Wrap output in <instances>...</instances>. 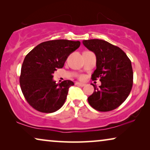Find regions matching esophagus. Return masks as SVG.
I'll return each instance as SVG.
<instances>
[{"mask_svg": "<svg viewBox=\"0 0 150 150\" xmlns=\"http://www.w3.org/2000/svg\"><path fill=\"white\" fill-rule=\"evenodd\" d=\"M76 85H78V86H80V87H84V86L85 85V83H79V82H76V83H75Z\"/></svg>", "mask_w": 150, "mask_h": 150, "instance_id": "esophagus-1", "label": "esophagus"}]
</instances>
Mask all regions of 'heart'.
I'll list each match as a JSON object with an SVG mask.
<instances>
[{
	"mask_svg": "<svg viewBox=\"0 0 150 150\" xmlns=\"http://www.w3.org/2000/svg\"><path fill=\"white\" fill-rule=\"evenodd\" d=\"M83 76H81V77H80V79H83Z\"/></svg>",
	"mask_w": 150,
	"mask_h": 150,
	"instance_id": "1",
	"label": "heart"
}]
</instances>
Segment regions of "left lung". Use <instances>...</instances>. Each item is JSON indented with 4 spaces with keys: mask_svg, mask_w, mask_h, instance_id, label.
<instances>
[{
    "mask_svg": "<svg viewBox=\"0 0 150 150\" xmlns=\"http://www.w3.org/2000/svg\"><path fill=\"white\" fill-rule=\"evenodd\" d=\"M83 44L96 56V69L91 79L96 81L99 78L101 82L98 87L92 84L94 91L88 102L98 111L115 109L126 100L132 89L131 61L122 49L104 40H83Z\"/></svg>",
    "mask_w": 150,
    "mask_h": 150,
    "instance_id": "1",
    "label": "left lung"
}]
</instances>
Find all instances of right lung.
I'll list each match as a JSON object with an SVG mask.
<instances>
[{
	"instance_id": "add662e5",
	"label": "right lung",
	"mask_w": 150,
	"mask_h": 150,
	"mask_svg": "<svg viewBox=\"0 0 150 150\" xmlns=\"http://www.w3.org/2000/svg\"><path fill=\"white\" fill-rule=\"evenodd\" d=\"M79 41L57 40L40 44L24 58L20 76L22 93L35 109L50 113L65 103L72 81L56 83L52 79L57 69L62 68L71 52L79 48Z\"/></svg>"
}]
</instances>
